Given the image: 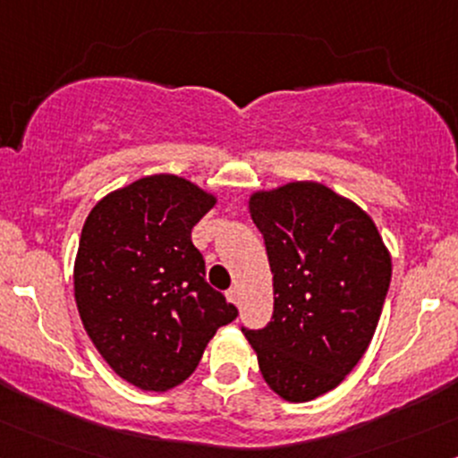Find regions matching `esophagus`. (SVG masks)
<instances>
[{
	"instance_id": "34e87169",
	"label": "esophagus",
	"mask_w": 458,
	"mask_h": 458,
	"mask_svg": "<svg viewBox=\"0 0 458 458\" xmlns=\"http://www.w3.org/2000/svg\"><path fill=\"white\" fill-rule=\"evenodd\" d=\"M225 295H228V300L233 304H241V291H239V286H230L228 291H225Z\"/></svg>"
}]
</instances>
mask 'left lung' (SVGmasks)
I'll list each match as a JSON object with an SVG mask.
<instances>
[{"label": "left lung", "instance_id": "8db88e82", "mask_svg": "<svg viewBox=\"0 0 458 458\" xmlns=\"http://www.w3.org/2000/svg\"><path fill=\"white\" fill-rule=\"evenodd\" d=\"M274 274V315L241 328L280 398L309 402L335 389L376 333L391 256L365 210L319 182H289L250 198Z\"/></svg>", "mask_w": 458, "mask_h": 458}]
</instances>
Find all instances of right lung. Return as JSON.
<instances>
[{"label": "right lung", "instance_id": "add662e5", "mask_svg": "<svg viewBox=\"0 0 458 458\" xmlns=\"http://www.w3.org/2000/svg\"><path fill=\"white\" fill-rule=\"evenodd\" d=\"M217 199L158 174L95 204L73 267L75 304L104 360L145 391H167L198 368L217 328L239 315L206 283L191 230Z\"/></svg>", "mask_w": 458, "mask_h": 458}]
</instances>
